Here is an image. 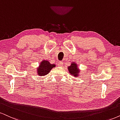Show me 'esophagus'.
I'll return each instance as SVG.
<instances>
[{
    "label": "esophagus",
    "instance_id": "esophagus-1",
    "mask_svg": "<svg viewBox=\"0 0 120 120\" xmlns=\"http://www.w3.org/2000/svg\"><path fill=\"white\" fill-rule=\"evenodd\" d=\"M63 64H63V61H59V63H58V66H63Z\"/></svg>",
    "mask_w": 120,
    "mask_h": 120
}]
</instances>
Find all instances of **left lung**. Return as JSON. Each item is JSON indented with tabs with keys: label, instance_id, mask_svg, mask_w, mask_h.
I'll use <instances>...</instances> for the list:
<instances>
[{
	"label": "left lung",
	"instance_id": "left-lung-1",
	"mask_svg": "<svg viewBox=\"0 0 120 120\" xmlns=\"http://www.w3.org/2000/svg\"><path fill=\"white\" fill-rule=\"evenodd\" d=\"M69 74L74 77L78 78L80 75V70L78 67V65L75 62H71L70 66L68 67Z\"/></svg>",
	"mask_w": 120,
	"mask_h": 120
}]
</instances>
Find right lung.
I'll return each instance as SVG.
<instances>
[{
    "label": "right lung",
    "instance_id": "right-lung-1",
    "mask_svg": "<svg viewBox=\"0 0 120 120\" xmlns=\"http://www.w3.org/2000/svg\"><path fill=\"white\" fill-rule=\"evenodd\" d=\"M56 65L54 64H51L46 60H43L40 63L39 66L36 68V72L40 76L46 75L49 74L52 68H55Z\"/></svg>",
    "mask_w": 120,
    "mask_h": 120
}]
</instances>
